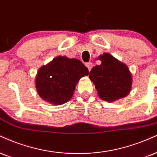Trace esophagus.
I'll return each instance as SVG.
<instances>
[{
  "instance_id": "34e87169",
  "label": "esophagus",
  "mask_w": 157,
  "mask_h": 157,
  "mask_svg": "<svg viewBox=\"0 0 157 157\" xmlns=\"http://www.w3.org/2000/svg\"><path fill=\"white\" fill-rule=\"evenodd\" d=\"M86 66L87 67V68H88V71H90V70H91L92 67H93V63H90V62H89V63H87L86 64Z\"/></svg>"
}]
</instances>
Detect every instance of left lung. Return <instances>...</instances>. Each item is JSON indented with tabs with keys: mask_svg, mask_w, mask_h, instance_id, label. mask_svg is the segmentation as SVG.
<instances>
[{
	"mask_svg": "<svg viewBox=\"0 0 157 157\" xmlns=\"http://www.w3.org/2000/svg\"><path fill=\"white\" fill-rule=\"evenodd\" d=\"M97 60L101 64L93 67L89 79L99 97L109 102L126 97L132 86V75L127 66L107 52L100 55Z\"/></svg>",
	"mask_w": 157,
	"mask_h": 157,
	"instance_id": "8db88e82",
	"label": "left lung"
}]
</instances>
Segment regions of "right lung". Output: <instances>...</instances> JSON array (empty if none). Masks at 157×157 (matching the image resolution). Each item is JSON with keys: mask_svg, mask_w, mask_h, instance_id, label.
<instances>
[{"mask_svg": "<svg viewBox=\"0 0 157 157\" xmlns=\"http://www.w3.org/2000/svg\"><path fill=\"white\" fill-rule=\"evenodd\" d=\"M87 75L88 68L80 60L59 56L39 68L36 76V88L45 101L63 105L71 99L81 77Z\"/></svg>", "mask_w": 157, "mask_h": 157, "instance_id": "1", "label": "right lung"}]
</instances>
